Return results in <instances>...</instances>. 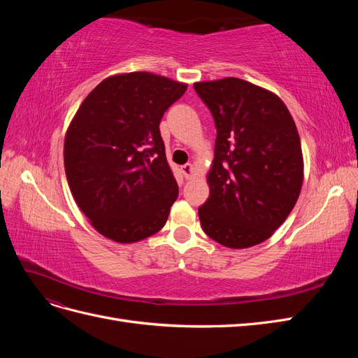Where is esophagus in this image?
Here are the masks:
<instances>
[{
    "label": "esophagus",
    "mask_w": 358,
    "mask_h": 358,
    "mask_svg": "<svg viewBox=\"0 0 358 358\" xmlns=\"http://www.w3.org/2000/svg\"><path fill=\"white\" fill-rule=\"evenodd\" d=\"M180 170L183 173V176H185L187 179H191L194 176V166L191 164V162H188V164H185V166H182Z\"/></svg>",
    "instance_id": "obj_1"
}]
</instances>
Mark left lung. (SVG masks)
I'll return each instance as SVG.
<instances>
[{"label":"left lung","instance_id":"obj_1","mask_svg":"<svg viewBox=\"0 0 358 358\" xmlns=\"http://www.w3.org/2000/svg\"><path fill=\"white\" fill-rule=\"evenodd\" d=\"M215 119L203 231L227 248L267 241L294 208L303 154L294 119L279 96L237 78L194 83Z\"/></svg>","mask_w":358,"mask_h":358}]
</instances>
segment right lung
I'll return each mask as SVG.
<instances>
[{"mask_svg": "<svg viewBox=\"0 0 358 358\" xmlns=\"http://www.w3.org/2000/svg\"><path fill=\"white\" fill-rule=\"evenodd\" d=\"M187 83L148 71L115 74L82 101L64 140L69 187L94 229L134 243L164 227L179 188L161 117Z\"/></svg>", "mask_w": 358, "mask_h": 358, "instance_id": "obj_1", "label": "right lung"}]
</instances>
